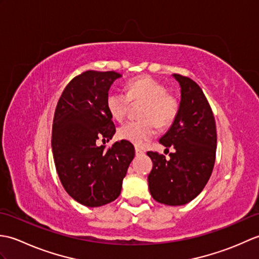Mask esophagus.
<instances>
[{"label": "esophagus", "mask_w": 259, "mask_h": 259, "mask_svg": "<svg viewBox=\"0 0 259 259\" xmlns=\"http://www.w3.org/2000/svg\"><path fill=\"white\" fill-rule=\"evenodd\" d=\"M135 151H136V156H141V155H144V150H141L139 147H136L135 148Z\"/></svg>", "instance_id": "obj_1"}]
</instances>
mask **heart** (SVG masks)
<instances>
[{
  "label": "heart",
  "instance_id": "b5f03b06",
  "mask_svg": "<svg viewBox=\"0 0 259 259\" xmlns=\"http://www.w3.org/2000/svg\"><path fill=\"white\" fill-rule=\"evenodd\" d=\"M128 95L110 91L106 97V108L111 118L121 121L130 106V101H145L140 115L142 120L128 121L118 129V138L136 146L151 139L156 134V124L166 128L172 122L178 111L177 100L167 93L161 82L149 75L130 80L126 84Z\"/></svg>",
  "mask_w": 259,
  "mask_h": 259
}]
</instances>
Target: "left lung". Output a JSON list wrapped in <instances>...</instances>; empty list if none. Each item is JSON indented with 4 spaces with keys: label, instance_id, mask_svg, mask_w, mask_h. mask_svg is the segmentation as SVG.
I'll list each match as a JSON object with an SVG mask.
<instances>
[{
    "label": "left lung",
    "instance_id": "left-lung-1",
    "mask_svg": "<svg viewBox=\"0 0 259 259\" xmlns=\"http://www.w3.org/2000/svg\"><path fill=\"white\" fill-rule=\"evenodd\" d=\"M180 87L177 114L159 142L174 148L170 159L147 153L153 167L148 176L149 191L156 201L181 206L200 194L210 178L217 148L216 123L210 106L195 81L172 74Z\"/></svg>",
    "mask_w": 259,
    "mask_h": 259
}]
</instances>
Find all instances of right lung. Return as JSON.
Returning <instances> with one entry per match:
<instances>
[{
	"instance_id": "add662e5",
	"label": "right lung",
	"mask_w": 259,
	"mask_h": 259,
	"mask_svg": "<svg viewBox=\"0 0 259 259\" xmlns=\"http://www.w3.org/2000/svg\"><path fill=\"white\" fill-rule=\"evenodd\" d=\"M121 74L87 71L65 87L52 125V152L65 191L87 207H100L119 197L135 157L131 142H114L108 150L96 141L112 139L115 126L106 97Z\"/></svg>"
}]
</instances>
